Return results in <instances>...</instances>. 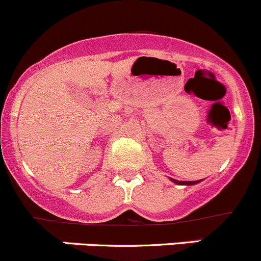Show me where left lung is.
I'll return each instance as SVG.
<instances>
[{
    "mask_svg": "<svg viewBox=\"0 0 261 261\" xmlns=\"http://www.w3.org/2000/svg\"><path fill=\"white\" fill-rule=\"evenodd\" d=\"M170 180L174 181L175 184H179V186H193V184H197L199 183L201 180H192V181H181V180H175V179H172L170 178Z\"/></svg>",
    "mask_w": 261,
    "mask_h": 261,
    "instance_id": "8db88e82",
    "label": "left lung"
}]
</instances>
